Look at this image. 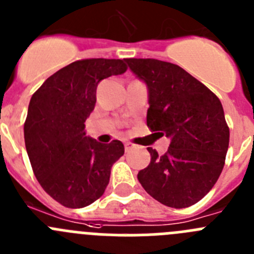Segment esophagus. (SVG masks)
Instances as JSON below:
<instances>
[{"label": "esophagus", "mask_w": 254, "mask_h": 254, "mask_svg": "<svg viewBox=\"0 0 254 254\" xmlns=\"http://www.w3.org/2000/svg\"><path fill=\"white\" fill-rule=\"evenodd\" d=\"M134 147H136V145H134V143L129 142V141H126V142H125L126 151H128V150H131V148H134Z\"/></svg>", "instance_id": "esophagus-1"}]
</instances>
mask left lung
I'll return each instance as SVG.
<instances>
[{"label": "left lung", "instance_id": "8db88e82", "mask_svg": "<svg viewBox=\"0 0 254 254\" xmlns=\"http://www.w3.org/2000/svg\"><path fill=\"white\" fill-rule=\"evenodd\" d=\"M147 85V126L170 138L159 156L147 147L151 161L137 179L157 201L188 208L217 183L229 146V127L219 98L179 65L157 59H125Z\"/></svg>", "mask_w": 254, "mask_h": 254}]
</instances>
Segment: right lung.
<instances>
[{"label": "right lung", "instance_id": "add662e5", "mask_svg": "<svg viewBox=\"0 0 254 254\" xmlns=\"http://www.w3.org/2000/svg\"><path fill=\"white\" fill-rule=\"evenodd\" d=\"M121 59H84L49 76L32 94L24 125L25 146L43 189L66 208H84L103 195L112 165L125 153L118 139L101 143L85 134L97 85L123 74Z\"/></svg>", "mask_w": 254, "mask_h": 254}]
</instances>
